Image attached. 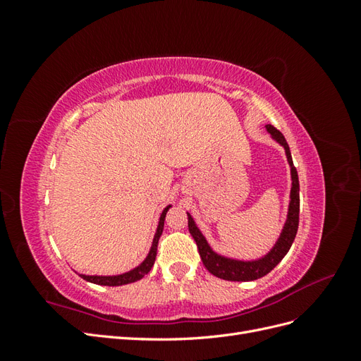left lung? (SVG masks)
<instances>
[{
	"instance_id": "left-lung-1",
	"label": "left lung",
	"mask_w": 361,
	"mask_h": 361,
	"mask_svg": "<svg viewBox=\"0 0 361 361\" xmlns=\"http://www.w3.org/2000/svg\"><path fill=\"white\" fill-rule=\"evenodd\" d=\"M267 130L272 140H276L280 146L285 147V154H286L289 167H290V179H292L288 218H286V223H285V226H283V231L277 239V243L274 244V247H272L264 257L256 259V260H239V259L221 256V255H218L216 251H214L209 244H207L206 238L200 232V228L192 220V216L187 212L190 233L194 238L195 244H197L199 255L202 257L203 265L206 267L207 271L211 272V274H214L218 279L231 280V281H251V280H257L260 277L267 276L268 272L274 269L280 264L281 259L286 256L295 236H297L298 221H300L298 173L292 162L290 150H289V146L286 143L285 137H283L280 130L276 129L272 125H267Z\"/></svg>"
}]
</instances>
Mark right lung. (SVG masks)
<instances>
[{
  "label": "right lung",
  "instance_id": "right-lung-1",
  "mask_svg": "<svg viewBox=\"0 0 361 361\" xmlns=\"http://www.w3.org/2000/svg\"><path fill=\"white\" fill-rule=\"evenodd\" d=\"M170 207H171V204H169L166 209L162 211V214L159 216L158 227H157V233L154 236V241H152V247H150L149 255L146 256V259L141 262L138 267H135L134 269H130L128 272H123V274H118V276H85V274H80V277L87 280V281H90V283H94V285H101V286H122V285H128V283H134L140 279H143L155 264L158 241H159L162 228H164V220H166V215H167V211L170 209Z\"/></svg>",
  "mask_w": 361,
  "mask_h": 361
}]
</instances>
